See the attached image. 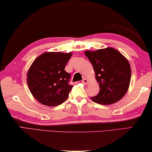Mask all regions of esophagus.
<instances>
[{
    "mask_svg": "<svg viewBox=\"0 0 152 152\" xmlns=\"http://www.w3.org/2000/svg\"><path fill=\"white\" fill-rule=\"evenodd\" d=\"M88 82H89V81L87 79H86V78H84L83 80H82V83H83V84H85V85H88Z\"/></svg>",
    "mask_w": 152,
    "mask_h": 152,
    "instance_id": "esophagus-1",
    "label": "esophagus"
}]
</instances>
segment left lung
Instances as JSON below:
<instances>
[{"instance_id": "obj_1", "label": "left lung", "mask_w": 152, "mask_h": 152, "mask_svg": "<svg viewBox=\"0 0 152 152\" xmlns=\"http://www.w3.org/2000/svg\"><path fill=\"white\" fill-rule=\"evenodd\" d=\"M85 54L92 64L99 87L98 95L91 99L103 105L120 100L130 85L131 69L128 60L111 47L95 51L87 50Z\"/></svg>"}]
</instances>
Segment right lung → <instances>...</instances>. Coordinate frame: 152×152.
I'll list each match as a JSON object with an SVG mask.
<instances>
[{"instance_id":"add662e5","label":"right lung","mask_w":152,"mask_h":152,"mask_svg":"<svg viewBox=\"0 0 152 152\" xmlns=\"http://www.w3.org/2000/svg\"><path fill=\"white\" fill-rule=\"evenodd\" d=\"M71 53L46 52L37 57L27 74V83L35 99L44 105L56 106L69 97L73 86L64 68Z\"/></svg>"}]
</instances>
